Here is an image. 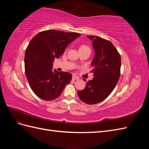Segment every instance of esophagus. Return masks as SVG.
Segmentation results:
<instances>
[{
    "instance_id": "esophagus-1",
    "label": "esophagus",
    "mask_w": 149,
    "mask_h": 149,
    "mask_svg": "<svg viewBox=\"0 0 149 149\" xmlns=\"http://www.w3.org/2000/svg\"><path fill=\"white\" fill-rule=\"evenodd\" d=\"M72 79H73V80H76V79H79V77H78V76H76L75 75H73V77H72Z\"/></svg>"
}]
</instances>
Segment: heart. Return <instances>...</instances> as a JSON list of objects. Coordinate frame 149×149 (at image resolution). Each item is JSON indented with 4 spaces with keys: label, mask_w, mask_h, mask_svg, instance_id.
<instances>
[{
    "label": "heart",
    "mask_w": 149,
    "mask_h": 149,
    "mask_svg": "<svg viewBox=\"0 0 149 149\" xmlns=\"http://www.w3.org/2000/svg\"><path fill=\"white\" fill-rule=\"evenodd\" d=\"M83 48H89L86 45H82V46H81L79 48V49H83Z\"/></svg>",
    "instance_id": "heart-1"
}]
</instances>
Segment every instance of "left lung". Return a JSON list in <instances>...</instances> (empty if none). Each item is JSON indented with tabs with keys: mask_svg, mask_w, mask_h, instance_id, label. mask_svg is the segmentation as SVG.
Segmentation results:
<instances>
[{
	"mask_svg": "<svg viewBox=\"0 0 149 149\" xmlns=\"http://www.w3.org/2000/svg\"><path fill=\"white\" fill-rule=\"evenodd\" d=\"M87 37L92 41L94 50L91 62L94 78L83 90L78 91V95L83 102L94 104L104 100L115 88L120 77L121 58L110 41L97 36Z\"/></svg>",
	"mask_w": 149,
	"mask_h": 149,
	"instance_id": "1",
	"label": "left lung"
}]
</instances>
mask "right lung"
<instances>
[{
	"instance_id": "1",
	"label": "right lung",
	"mask_w": 149,
	"mask_h": 149,
	"mask_svg": "<svg viewBox=\"0 0 149 149\" xmlns=\"http://www.w3.org/2000/svg\"><path fill=\"white\" fill-rule=\"evenodd\" d=\"M79 36L75 32L48 30L38 33L31 40L25 53V75L31 89L40 98L55 100L70 83L71 74L56 70L53 71V63Z\"/></svg>"
}]
</instances>
